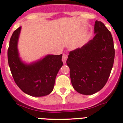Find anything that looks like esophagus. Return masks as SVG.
Instances as JSON below:
<instances>
[{
    "instance_id": "esophagus-1",
    "label": "esophagus",
    "mask_w": 123,
    "mask_h": 123,
    "mask_svg": "<svg viewBox=\"0 0 123 123\" xmlns=\"http://www.w3.org/2000/svg\"><path fill=\"white\" fill-rule=\"evenodd\" d=\"M68 59V55L66 54H64L63 55H62V62H63L64 63H66V60Z\"/></svg>"
}]
</instances>
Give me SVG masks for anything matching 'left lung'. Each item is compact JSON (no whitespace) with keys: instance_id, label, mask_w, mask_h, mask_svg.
<instances>
[{"instance_id":"obj_1","label":"left lung","mask_w":123,"mask_h":123,"mask_svg":"<svg viewBox=\"0 0 123 123\" xmlns=\"http://www.w3.org/2000/svg\"><path fill=\"white\" fill-rule=\"evenodd\" d=\"M95 36L87 44L69 52L66 63L75 90L84 95L98 92L106 84L114 63V42L105 24L96 20Z\"/></svg>"}]
</instances>
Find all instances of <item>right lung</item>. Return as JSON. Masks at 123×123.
Instances as JSON below:
<instances>
[{
  "label": "right lung",
  "mask_w": 123,
  "mask_h": 123,
  "mask_svg": "<svg viewBox=\"0 0 123 123\" xmlns=\"http://www.w3.org/2000/svg\"><path fill=\"white\" fill-rule=\"evenodd\" d=\"M21 27L13 32L7 52L8 62L15 83L24 92L34 97L47 96L52 91L55 77L63 65L62 55H47L37 61L25 63L17 44Z\"/></svg>",
  "instance_id": "right-lung-1"
}]
</instances>
